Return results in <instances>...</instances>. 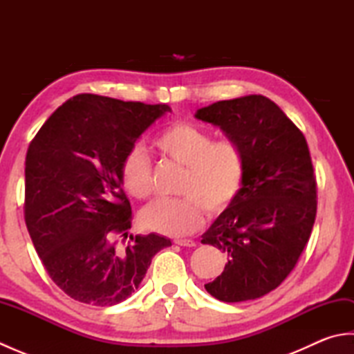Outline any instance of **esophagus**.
Segmentation results:
<instances>
[{"mask_svg":"<svg viewBox=\"0 0 354 354\" xmlns=\"http://www.w3.org/2000/svg\"><path fill=\"white\" fill-rule=\"evenodd\" d=\"M175 243L179 245V246H189V248L196 245V243H194V240H190V239H176Z\"/></svg>","mask_w":354,"mask_h":354,"instance_id":"34e87169","label":"esophagus"}]
</instances>
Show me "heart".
<instances>
[{
  "label": "heart",
  "mask_w": 354,
  "mask_h": 354,
  "mask_svg": "<svg viewBox=\"0 0 354 354\" xmlns=\"http://www.w3.org/2000/svg\"><path fill=\"white\" fill-rule=\"evenodd\" d=\"M164 158L184 167L178 185V199H160L141 212L146 230L165 236H185L196 231L205 217L223 213L239 196L245 181L243 150L232 140L213 141L204 127L176 122L153 140ZM120 178L132 198L152 196V162L145 150L133 147L120 165Z\"/></svg>",
  "instance_id": "obj_1"
}]
</instances>
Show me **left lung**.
Masks as SVG:
<instances>
[{
  "label": "left lung",
  "instance_id": "8db88e82",
  "mask_svg": "<svg viewBox=\"0 0 354 354\" xmlns=\"http://www.w3.org/2000/svg\"><path fill=\"white\" fill-rule=\"evenodd\" d=\"M242 147L245 181L202 243L228 254L223 272L205 284L219 301L240 303L277 289L295 268L317 217V179L307 141L265 95H245L198 109Z\"/></svg>",
  "mask_w": 354,
  "mask_h": 354
}]
</instances>
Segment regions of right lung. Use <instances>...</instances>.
I'll return each instance as SVG.
<instances>
[{"instance_id":"right-lung-1","label":"right lung","mask_w":354,"mask_h":354,"mask_svg":"<svg viewBox=\"0 0 354 354\" xmlns=\"http://www.w3.org/2000/svg\"><path fill=\"white\" fill-rule=\"evenodd\" d=\"M167 104L79 94L59 106L26 156L24 217L50 278L66 295L114 306L138 289L153 255L171 245L150 232L127 237L132 208L120 165Z\"/></svg>"}]
</instances>
